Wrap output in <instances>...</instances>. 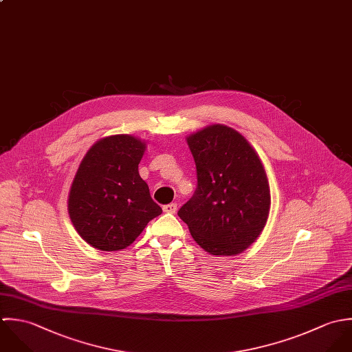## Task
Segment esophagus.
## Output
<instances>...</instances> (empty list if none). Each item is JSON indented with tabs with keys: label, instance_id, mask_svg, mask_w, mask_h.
I'll return each mask as SVG.
<instances>
[{
	"label": "esophagus",
	"instance_id": "34e87169",
	"mask_svg": "<svg viewBox=\"0 0 352 352\" xmlns=\"http://www.w3.org/2000/svg\"><path fill=\"white\" fill-rule=\"evenodd\" d=\"M163 211L166 213H175L177 212V204L175 203H171V204H166L163 207Z\"/></svg>",
	"mask_w": 352,
	"mask_h": 352
}]
</instances>
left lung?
Returning <instances> with one entry per match:
<instances>
[{"mask_svg":"<svg viewBox=\"0 0 352 352\" xmlns=\"http://www.w3.org/2000/svg\"><path fill=\"white\" fill-rule=\"evenodd\" d=\"M197 188L178 216L210 254L234 256L265 227L271 195L264 166L248 140L226 125L207 126L188 139Z\"/></svg>","mask_w":352,"mask_h":352,"instance_id":"1","label":"left lung"}]
</instances>
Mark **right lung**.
<instances>
[{"label": "right lung", "instance_id": "add662e5", "mask_svg": "<svg viewBox=\"0 0 352 352\" xmlns=\"http://www.w3.org/2000/svg\"><path fill=\"white\" fill-rule=\"evenodd\" d=\"M145 142L129 135L96 141L72 184L68 211L78 235L103 252L125 249L162 208L139 174Z\"/></svg>", "mask_w": 352, "mask_h": 352}]
</instances>
